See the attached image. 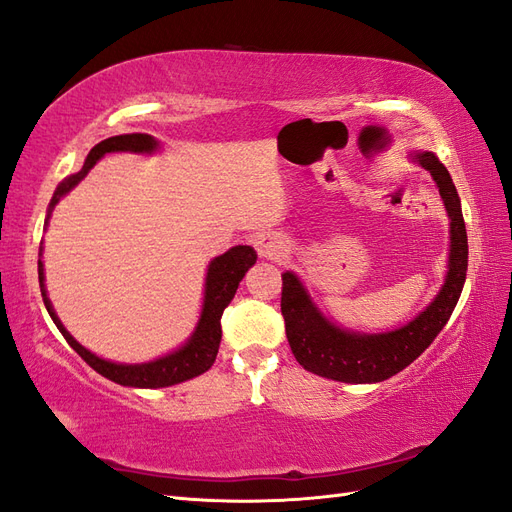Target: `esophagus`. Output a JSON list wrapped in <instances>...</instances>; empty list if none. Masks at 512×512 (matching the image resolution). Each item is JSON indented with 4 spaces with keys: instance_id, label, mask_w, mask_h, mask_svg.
<instances>
[{
    "instance_id": "1",
    "label": "esophagus",
    "mask_w": 512,
    "mask_h": 512,
    "mask_svg": "<svg viewBox=\"0 0 512 512\" xmlns=\"http://www.w3.org/2000/svg\"><path fill=\"white\" fill-rule=\"evenodd\" d=\"M254 243H256L258 256L265 258V260H282L288 252V245H286L284 237L273 235V232H269V235L256 237Z\"/></svg>"
}]
</instances>
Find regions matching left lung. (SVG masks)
<instances>
[{
  "label": "left lung",
  "mask_w": 512,
  "mask_h": 512,
  "mask_svg": "<svg viewBox=\"0 0 512 512\" xmlns=\"http://www.w3.org/2000/svg\"><path fill=\"white\" fill-rule=\"evenodd\" d=\"M412 160L431 173L451 220L444 284L423 312L404 327L386 333H359L331 322L316 307L299 277L286 271L282 275L286 337L294 359L316 376L348 384H374L399 374L429 348L459 301L468 271V235L461 200L446 166L431 151H418Z\"/></svg>",
  "instance_id": "1"
}]
</instances>
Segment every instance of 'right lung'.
Segmentation results:
<instances>
[{
	"mask_svg": "<svg viewBox=\"0 0 512 512\" xmlns=\"http://www.w3.org/2000/svg\"><path fill=\"white\" fill-rule=\"evenodd\" d=\"M160 149V143L156 138L149 134H121V136H111L106 141L98 143L94 149L87 153V160L83 168L76 175H70L68 179L61 181L57 185V190L51 198L49 213H46V224H49L51 211L55 205L64 198L76 183H79L94 164L104 158L106 153H115V151H130V153H153ZM42 256V247L40 254ZM256 252L250 245H235L230 250L218 258H213L207 267V277H205V299H203V312H200L198 324L194 333L190 335L188 342H185L181 348L175 352L164 354L156 361L149 363H113L106 361L102 356H96L94 352H89L85 346H81L76 339L66 331L64 324L57 318L55 309L51 305L49 294H46L44 286V265L38 258V280H40V292H42V301L46 312L53 318L55 327L61 331V335L66 337V342L70 348L81 356V359L91 367L96 369L100 376L113 380L121 386H134V389H164V386H173L185 380H192L215 363V356H218L220 350V339H222V314L228 307V303L235 297V292L239 288V282L243 280V275L254 267L256 262Z\"/></svg>",
	"mask_w": 512,
	"mask_h": 512,
	"instance_id": "right-lung-1",
	"label": "right lung"
}]
</instances>
